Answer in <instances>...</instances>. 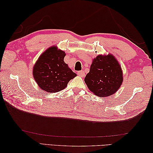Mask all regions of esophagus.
Masks as SVG:
<instances>
[{
    "mask_svg": "<svg viewBox=\"0 0 153 153\" xmlns=\"http://www.w3.org/2000/svg\"><path fill=\"white\" fill-rule=\"evenodd\" d=\"M77 75H78V76H81V77H84V76H85V72H84L83 70L79 71H77Z\"/></svg>",
    "mask_w": 153,
    "mask_h": 153,
    "instance_id": "obj_1",
    "label": "esophagus"
}]
</instances>
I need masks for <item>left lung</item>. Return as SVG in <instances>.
<instances>
[{
	"mask_svg": "<svg viewBox=\"0 0 153 153\" xmlns=\"http://www.w3.org/2000/svg\"><path fill=\"white\" fill-rule=\"evenodd\" d=\"M84 81L95 95L109 97L114 94L122 83L121 66L112 54L98 55L93 60Z\"/></svg>",
	"mask_w": 153,
	"mask_h": 153,
	"instance_id": "left-lung-1",
	"label": "left lung"
}]
</instances>
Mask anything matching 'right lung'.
<instances>
[{
	"instance_id": "1",
	"label": "right lung",
	"mask_w": 153,
	"mask_h": 153,
	"mask_svg": "<svg viewBox=\"0 0 153 153\" xmlns=\"http://www.w3.org/2000/svg\"><path fill=\"white\" fill-rule=\"evenodd\" d=\"M66 54L53 46L47 48L34 65L33 75L40 88L48 93H56L66 87L77 76L64 62Z\"/></svg>"
}]
</instances>
